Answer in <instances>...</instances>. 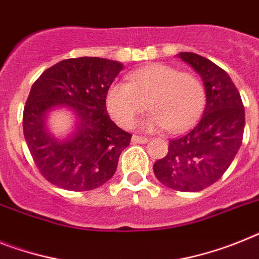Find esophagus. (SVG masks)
<instances>
[{
    "mask_svg": "<svg viewBox=\"0 0 259 259\" xmlns=\"http://www.w3.org/2000/svg\"><path fill=\"white\" fill-rule=\"evenodd\" d=\"M132 141H133V143H146V142H149V138H146V137L133 136Z\"/></svg>",
    "mask_w": 259,
    "mask_h": 259,
    "instance_id": "esophagus-1",
    "label": "esophagus"
}]
</instances>
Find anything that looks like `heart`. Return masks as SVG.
<instances>
[{"label": "heart", "instance_id": "1", "mask_svg": "<svg viewBox=\"0 0 259 259\" xmlns=\"http://www.w3.org/2000/svg\"><path fill=\"white\" fill-rule=\"evenodd\" d=\"M129 82H114L106 93V108L122 127H133L147 108L143 122L147 130L167 129L174 133L190 127L205 105V87L199 76L163 63H154L129 75Z\"/></svg>", "mask_w": 259, "mask_h": 259}]
</instances>
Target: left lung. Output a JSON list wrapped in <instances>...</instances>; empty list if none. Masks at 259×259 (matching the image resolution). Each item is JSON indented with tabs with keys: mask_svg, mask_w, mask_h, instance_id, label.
Masks as SVG:
<instances>
[{
	"mask_svg": "<svg viewBox=\"0 0 259 259\" xmlns=\"http://www.w3.org/2000/svg\"><path fill=\"white\" fill-rule=\"evenodd\" d=\"M204 81L207 106L192 130L168 143L154 163L160 183L182 192H197L216 183L242 145L245 110L240 92L223 68L193 52H180Z\"/></svg>",
	"mask_w": 259,
	"mask_h": 259,
	"instance_id": "obj_1",
	"label": "left lung"
}]
</instances>
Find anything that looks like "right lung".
Listing matches in <instances>:
<instances>
[{"instance_id": "right-lung-1", "label": "right lung", "mask_w": 259, "mask_h": 259, "mask_svg": "<svg viewBox=\"0 0 259 259\" xmlns=\"http://www.w3.org/2000/svg\"><path fill=\"white\" fill-rule=\"evenodd\" d=\"M123 68L103 58H75L46 69L31 87L23 109V136L46 180L68 191H91L106 183L132 134L119 129L106 110V93ZM55 106H68L79 118L68 140H56L44 118Z\"/></svg>"}]
</instances>
